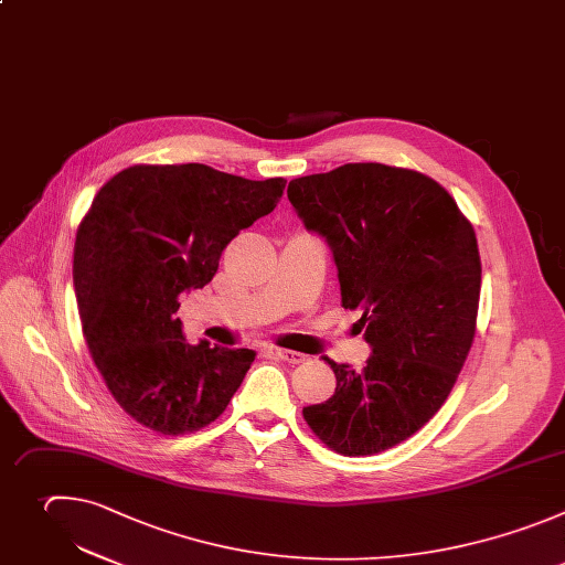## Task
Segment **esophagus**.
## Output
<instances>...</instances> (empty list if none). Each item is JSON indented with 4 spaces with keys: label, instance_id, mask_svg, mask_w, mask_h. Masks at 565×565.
<instances>
[{
    "label": "esophagus",
    "instance_id": "34e87169",
    "mask_svg": "<svg viewBox=\"0 0 565 565\" xmlns=\"http://www.w3.org/2000/svg\"><path fill=\"white\" fill-rule=\"evenodd\" d=\"M267 352H269V354H274V356H278V359H282V361H287V363H291V365H298V363L307 361V356H305V354H300V352H294V350H282V348H269Z\"/></svg>",
    "mask_w": 565,
    "mask_h": 565
}]
</instances>
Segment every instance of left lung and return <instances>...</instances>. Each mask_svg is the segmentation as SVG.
I'll use <instances>...</instances> for the list:
<instances>
[{
    "instance_id": "obj_1",
    "label": "left lung",
    "mask_w": 565,
    "mask_h": 565,
    "mask_svg": "<svg viewBox=\"0 0 565 565\" xmlns=\"http://www.w3.org/2000/svg\"><path fill=\"white\" fill-rule=\"evenodd\" d=\"M287 198L331 247L343 307L363 311L372 348L361 372L324 356L335 392L302 416L333 452L379 455L440 409L470 354L481 296L477 234L436 180L379 162L296 178Z\"/></svg>"
}]
</instances>
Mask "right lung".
Returning <instances> with one entry per match:
<instances>
[{"label": "right lung", "instance_id": "right-lung-1", "mask_svg": "<svg viewBox=\"0 0 565 565\" xmlns=\"http://www.w3.org/2000/svg\"><path fill=\"white\" fill-rule=\"evenodd\" d=\"M285 184L191 162L136 164L97 191L75 238V298L93 363L140 425L178 436L227 409L256 352L189 345L175 311Z\"/></svg>", "mask_w": 565, "mask_h": 565}]
</instances>
